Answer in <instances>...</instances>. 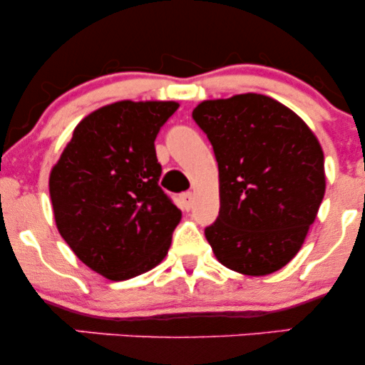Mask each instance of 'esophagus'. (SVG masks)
I'll return each mask as SVG.
<instances>
[{
    "instance_id": "esophagus-1",
    "label": "esophagus",
    "mask_w": 365,
    "mask_h": 365,
    "mask_svg": "<svg viewBox=\"0 0 365 365\" xmlns=\"http://www.w3.org/2000/svg\"><path fill=\"white\" fill-rule=\"evenodd\" d=\"M192 204H194V194H192V192H185V194L182 195V206L188 211V209L192 207Z\"/></svg>"
}]
</instances>
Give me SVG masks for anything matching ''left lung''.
Wrapping results in <instances>:
<instances>
[{"label":"left lung","instance_id":"1","mask_svg":"<svg viewBox=\"0 0 365 365\" xmlns=\"http://www.w3.org/2000/svg\"><path fill=\"white\" fill-rule=\"evenodd\" d=\"M192 118L220 170V215L204 233L237 273L282 269L302 247L326 190L324 154L312 130L262 94L204 101Z\"/></svg>","mask_w":365,"mask_h":365}]
</instances>
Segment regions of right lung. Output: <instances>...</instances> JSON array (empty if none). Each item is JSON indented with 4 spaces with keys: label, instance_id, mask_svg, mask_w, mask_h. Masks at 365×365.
I'll return each mask as SVG.
<instances>
[{
    "label": "right lung",
    "instance_id": "add662e5",
    "mask_svg": "<svg viewBox=\"0 0 365 365\" xmlns=\"http://www.w3.org/2000/svg\"><path fill=\"white\" fill-rule=\"evenodd\" d=\"M175 101H120L73 130L49 175L54 221L81 261L113 282L153 269L168 254L182 211L159 187V128Z\"/></svg>",
    "mask_w": 365,
    "mask_h": 365
}]
</instances>
